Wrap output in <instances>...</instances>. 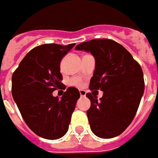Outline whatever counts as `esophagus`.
I'll return each instance as SVG.
<instances>
[{
	"instance_id": "34e87169",
	"label": "esophagus",
	"mask_w": 158,
	"mask_h": 158,
	"mask_svg": "<svg viewBox=\"0 0 158 158\" xmlns=\"http://www.w3.org/2000/svg\"><path fill=\"white\" fill-rule=\"evenodd\" d=\"M79 94H80V96H85L86 92L85 90H79Z\"/></svg>"
}]
</instances>
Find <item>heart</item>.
Returning a JSON list of instances; mask_svg holds the SVG:
<instances>
[{"instance_id": "obj_1", "label": "heart", "mask_w": 158, "mask_h": 158, "mask_svg": "<svg viewBox=\"0 0 158 158\" xmlns=\"http://www.w3.org/2000/svg\"><path fill=\"white\" fill-rule=\"evenodd\" d=\"M71 84L73 85H76V86H81L82 85V81L81 79H79V78H75V79H73L71 80Z\"/></svg>"}]
</instances>
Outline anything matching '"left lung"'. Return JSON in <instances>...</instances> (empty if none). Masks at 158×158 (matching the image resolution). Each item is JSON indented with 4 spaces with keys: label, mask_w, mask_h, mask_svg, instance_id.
Instances as JSON below:
<instances>
[{
    "label": "left lung",
    "mask_w": 158,
    "mask_h": 158,
    "mask_svg": "<svg viewBox=\"0 0 158 158\" xmlns=\"http://www.w3.org/2000/svg\"><path fill=\"white\" fill-rule=\"evenodd\" d=\"M90 52L95 69L89 89L103 92L100 100L94 92L86 94L91 106L86 111L92 132L98 137L113 138L128 128L143 95V73L132 55L109 39H94L75 47Z\"/></svg>",
    "instance_id": "left-lung-1"
}]
</instances>
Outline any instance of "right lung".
Masks as SVG:
<instances>
[{
    "label": "right lung",
    "instance_id": "1",
    "mask_svg": "<svg viewBox=\"0 0 158 158\" xmlns=\"http://www.w3.org/2000/svg\"><path fill=\"white\" fill-rule=\"evenodd\" d=\"M75 45L46 44L32 49L12 75V96L28 127L38 136L61 138L68 131L72 114L80 97L69 86L59 99L55 90L65 89L61 83L60 62Z\"/></svg>",
    "mask_w": 158,
    "mask_h": 158
}]
</instances>
